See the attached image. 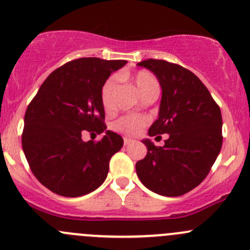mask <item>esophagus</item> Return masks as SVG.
<instances>
[{
    "label": "esophagus",
    "instance_id": "obj_1",
    "mask_svg": "<svg viewBox=\"0 0 250 250\" xmlns=\"http://www.w3.org/2000/svg\"><path fill=\"white\" fill-rule=\"evenodd\" d=\"M133 142H135V141L131 140V138H127V137L124 138V144H125V146H128V144H131V143H133Z\"/></svg>",
    "mask_w": 250,
    "mask_h": 250
}]
</instances>
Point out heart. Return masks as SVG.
I'll list each match as a JSON object with an SVG mask.
<instances>
[{"mask_svg": "<svg viewBox=\"0 0 250 250\" xmlns=\"http://www.w3.org/2000/svg\"><path fill=\"white\" fill-rule=\"evenodd\" d=\"M133 83H135L137 91L140 92L141 96L144 94L153 90H159V84L154 76L149 72L141 71L136 74L132 78ZM115 87V79L109 78L107 79L106 83L104 84L101 90V101L102 106L104 109H110L113 107V91ZM146 120L144 118L135 117V115H128V117L120 118L118 122L114 123L113 127L119 132L126 133V135H137L141 130L146 126Z\"/></svg>", "mask_w": 250, "mask_h": 250, "instance_id": "obj_1", "label": "heart"}]
</instances>
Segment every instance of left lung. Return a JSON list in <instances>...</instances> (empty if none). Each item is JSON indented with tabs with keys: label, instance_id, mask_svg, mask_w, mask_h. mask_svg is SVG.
<instances>
[{
	"label": "left lung",
	"instance_id": "obj_1",
	"mask_svg": "<svg viewBox=\"0 0 250 250\" xmlns=\"http://www.w3.org/2000/svg\"><path fill=\"white\" fill-rule=\"evenodd\" d=\"M137 65L153 72L163 90L158 119L148 135L167 133L168 138L163 146H156L149 138L142 140L148 151L136 164V172L153 192L181 196L207 177L219 155L223 143L220 108L189 69L154 59Z\"/></svg>",
	"mask_w": 250,
	"mask_h": 250
}]
</instances>
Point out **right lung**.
Masks as SVG:
<instances>
[{
	"mask_svg": "<svg viewBox=\"0 0 250 250\" xmlns=\"http://www.w3.org/2000/svg\"><path fill=\"white\" fill-rule=\"evenodd\" d=\"M125 60L82 58L51 72L27 107L22 150L36 178L61 196H83L107 178L109 160L122 149V136L106 130L101 90ZM84 129L104 132L84 143Z\"/></svg>",
	"mask_w": 250,
	"mask_h": 250,
	"instance_id": "add662e5",
	"label": "right lung"
}]
</instances>
